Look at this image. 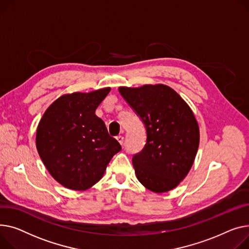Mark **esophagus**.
<instances>
[{
	"label": "esophagus",
	"instance_id": "esophagus-1",
	"mask_svg": "<svg viewBox=\"0 0 249 249\" xmlns=\"http://www.w3.org/2000/svg\"><path fill=\"white\" fill-rule=\"evenodd\" d=\"M116 139L118 140V142H119L121 145H123V143H124V137H123L122 135H119V136H117V137H116Z\"/></svg>",
	"mask_w": 249,
	"mask_h": 249
}]
</instances>
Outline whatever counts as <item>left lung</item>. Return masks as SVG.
<instances>
[{"label":"left lung","instance_id":"8db88e82","mask_svg":"<svg viewBox=\"0 0 249 249\" xmlns=\"http://www.w3.org/2000/svg\"><path fill=\"white\" fill-rule=\"evenodd\" d=\"M119 92L146 129V143L132 158L140 183L157 193L175 188L188 174L199 145L193 112L166 85L120 87Z\"/></svg>","mask_w":249,"mask_h":249}]
</instances>
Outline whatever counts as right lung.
<instances>
[{
  "instance_id": "right-lung-1",
  "label": "right lung",
  "mask_w": 249,
  "mask_h": 249,
  "mask_svg": "<svg viewBox=\"0 0 249 249\" xmlns=\"http://www.w3.org/2000/svg\"><path fill=\"white\" fill-rule=\"evenodd\" d=\"M110 90L64 95L46 110L39 123L38 153L50 174L69 189L85 190L97 183L121 150L95 114Z\"/></svg>"
}]
</instances>
